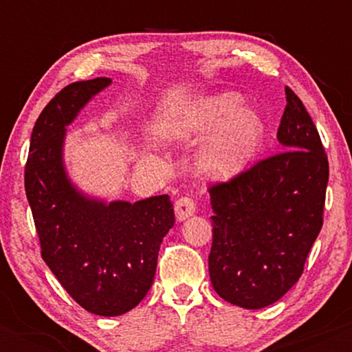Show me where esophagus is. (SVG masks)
Returning <instances> with one entry per match:
<instances>
[{"label": "esophagus", "mask_w": 352, "mask_h": 352, "mask_svg": "<svg viewBox=\"0 0 352 352\" xmlns=\"http://www.w3.org/2000/svg\"><path fill=\"white\" fill-rule=\"evenodd\" d=\"M195 201L193 199H190V197H182V199L177 200L175 204V217L179 221H184L187 220L188 217H192L193 213H195Z\"/></svg>", "instance_id": "34e87169"}]
</instances>
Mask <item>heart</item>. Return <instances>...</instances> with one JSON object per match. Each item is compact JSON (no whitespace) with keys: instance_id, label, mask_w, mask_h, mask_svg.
Wrapping results in <instances>:
<instances>
[{"instance_id":"1","label":"heart","mask_w":352,"mask_h":352,"mask_svg":"<svg viewBox=\"0 0 352 352\" xmlns=\"http://www.w3.org/2000/svg\"><path fill=\"white\" fill-rule=\"evenodd\" d=\"M184 131H215L201 153V167L220 180L240 175L265 144L263 120L256 112L243 109V99L235 92L200 100L185 117Z\"/></svg>"}]
</instances>
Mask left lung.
I'll return each instance as SVG.
<instances>
[{
	"mask_svg": "<svg viewBox=\"0 0 352 352\" xmlns=\"http://www.w3.org/2000/svg\"><path fill=\"white\" fill-rule=\"evenodd\" d=\"M278 127L281 152L208 188V272L218 296L246 309L293 288L322 227L329 164L318 129L289 87Z\"/></svg>",
	"mask_w": 352,
	"mask_h": 352,
	"instance_id": "left-lung-1",
	"label": "left lung"
}]
</instances>
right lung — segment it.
<instances>
[{"mask_svg": "<svg viewBox=\"0 0 352 352\" xmlns=\"http://www.w3.org/2000/svg\"><path fill=\"white\" fill-rule=\"evenodd\" d=\"M111 82L79 80L58 92L36 120L24 168L43 260L72 300L99 316H120L144 300L160 243L175 221L168 195L106 204L67 177L66 127Z\"/></svg>", "mask_w": 352, "mask_h": 352, "instance_id": "right-lung-1", "label": "right lung"}]
</instances>
